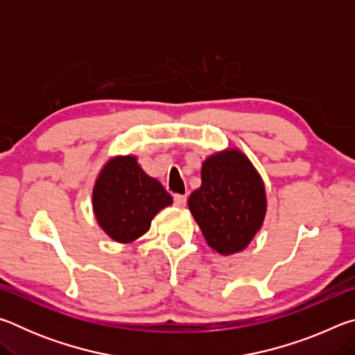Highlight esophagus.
Instances as JSON below:
<instances>
[{
    "label": "esophagus",
    "mask_w": 355,
    "mask_h": 355,
    "mask_svg": "<svg viewBox=\"0 0 355 355\" xmlns=\"http://www.w3.org/2000/svg\"><path fill=\"white\" fill-rule=\"evenodd\" d=\"M173 205L178 207V208H183L186 205V196H173Z\"/></svg>",
    "instance_id": "obj_1"
}]
</instances>
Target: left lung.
<instances>
[{"label": "left lung", "instance_id": "8db88e82", "mask_svg": "<svg viewBox=\"0 0 355 355\" xmlns=\"http://www.w3.org/2000/svg\"><path fill=\"white\" fill-rule=\"evenodd\" d=\"M188 205L209 248L230 255L248 248L260 230L266 194L250 161L238 150H225L205 159L202 186Z\"/></svg>", "mask_w": 355, "mask_h": 355}]
</instances>
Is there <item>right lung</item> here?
<instances>
[{"mask_svg": "<svg viewBox=\"0 0 355 355\" xmlns=\"http://www.w3.org/2000/svg\"><path fill=\"white\" fill-rule=\"evenodd\" d=\"M92 203L100 227L117 243H131L150 228L172 197L158 180L148 177L135 156L107 161L95 183Z\"/></svg>", "mask_w": 355, "mask_h": 355, "instance_id": "obj_1", "label": "right lung"}]
</instances>
